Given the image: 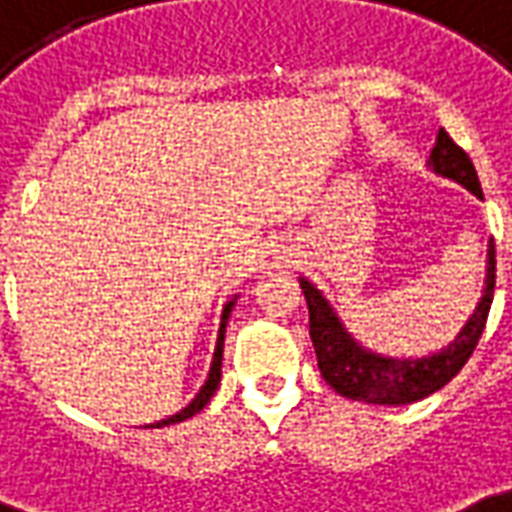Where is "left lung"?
Masks as SVG:
<instances>
[{
    "label": "left lung",
    "instance_id": "left-lung-1",
    "mask_svg": "<svg viewBox=\"0 0 512 512\" xmlns=\"http://www.w3.org/2000/svg\"><path fill=\"white\" fill-rule=\"evenodd\" d=\"M431 168L443 173L454 182L465 184L474 196L482 198L479 176H476L474 162L462 151L454 139L440 128L437 142L431 148ZM302 291L308 300V328H311V342H314L316 364L319 373L330 387L350 401L384 403V406H401L426 398L440 387H446L454 375L465 367V361L479 344V336L488 322L490 302H493V285H496V246L490 241L488 249V277H485V294L476 305L474 316L468 325L457 333V339L448 344L446 350L434 356L415 358V361H398V358H384L361 350L336 314L330 311L328 300L316 291L308 280H302Z\"/></svg>",
    "mask_w": 512,
    "mask_h": 512
}]
</instances>
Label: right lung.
<instances>
[{"label": "right lung", "mask_w": 512, "mask_h": 512, "mask_svg": "<svg viewBox=\"0 0 512 512\" xmlns=\"http://www.w3.org/2000/svg\"><path fill=\"white\" fill-rule=\"evenodd\" d=\"M232 305L235 302H229L227 308H224V316H221V330H218V344H215V356H212V367H210V375H207V384L198 389V395L193 398V401L184 406L179 415L168 417V420H159V423H154L156 429L159 426H170V423H179V420H187V417H193L196 412H201L204 406H207V401H210L212 395H215V389H218V384H221V358H224V330H227V319H229V311H232Z\"/></svg>", "instance_id": "obj_1"}]
</instances>
